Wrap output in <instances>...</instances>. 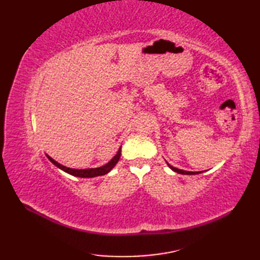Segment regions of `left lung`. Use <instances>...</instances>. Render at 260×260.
<instances>
[{"label": "left lung", "instance_id": "obj_1", "mask_svg": "<svg viewBox=\"0 0 260 260\" xmlns=\"http://www.w3.org/2000/svg\"><path fill=\"white\" fill-rule=\"evenodd\" d=\"M168 163V162H167ZM168 165H169V168L172 170V171H174V172H176V173H179V174H186V175H193V174H199V173H201V172H190V171H183V170H180V169H176V168H174V167H172V165H170L169 163H168Z\"/></svg>", "mask_w": 260, "mask_h": 260}]
</instances>
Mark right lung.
Listing matches in <instances>:
<instances>
[{"label":"right lung","mask_w":260,"mask_h":260,"mask_svg":"<svg viewBox=\"0 0 260 260\" xmlns=\"http://www.w3.org/2000/svg\"><path fill=\"white\" fill-rule=\"evenodd\" d=\"M47 157L49 158V161H50L52 164L56 165L57 168H59L60 170H62L63 172L68 173V174H71L74 176H78V178H95V176H99V175H105L107 174L108 172H110L112 171V169L115 167L116 164H117V162L119 161V157H120V147L119 150L117 152V154L110 159V161L107 163L103 165V167L101 168H95V169H70V168H67L64 167V165L58 163L57 161H54V159L52 157H50L49 155H47Z\"/></svg>","instance_id":"1"}]
</instances>
